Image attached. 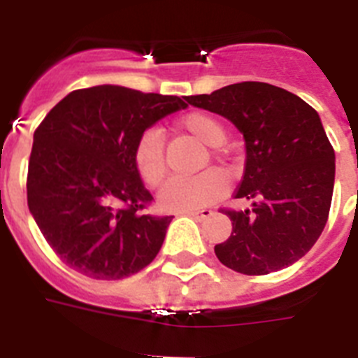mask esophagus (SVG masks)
<instances>
[{"instance_id": "obj_1", "label": "esophagus", "mask_w": 358, "mask_h": 358, "mask_svg": "<svg viewBox=\"0 0 358 358\" xmlns=\"http://www.w3.org/2000/svg\"><path fill=\"white\" fill-rule=\"evenodd\" d=\"M182 215H188V217L195 218V220H199V222H201V220H204V218L211 217V215H213V211H211V210H201V211H186V213H182Z\"/></svg>"}]
</instances>
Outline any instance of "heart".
<instances>
[{
    "label": "heart",
    "instance_id": "b5f03b06",
    "mask_svg": "<svg viewBox=\"0 0 358 358\" xmlns=\"http://www.w3.org/2000/svg\"><path fill=\"white\" fill-rule=\"evenodd\" d=\"M177 127L188 132L206 147H220L226 141V129L211 115L194 110L177 120ZM136 170L145 185H159L164 176V140L159 131L148 129L134 145ZM227 192V179L217 170H208L194 177H172L161 186L157 201L166 211H197L206 208Z\"/></svg>",
    "mask_w": 358,
    "mask_h": 358
}]
</instances>
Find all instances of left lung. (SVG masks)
I'll use <instances>...</instances> for the list:
<instances>
[{
    "mask_svg": "<svg viewBox=\"0 0 358 358\" xmlns=\"http://www.w3.org/2000/svg\"><path fill=\"white\" fill-rule=\"evenodd\" d=\"M186 100L229 120L245 141L235 199L251 202V210L226 211L233 233L215 245L218 260L248 276L296 264L321 236L334 195L335 152L317 110L265 82H240Z\"/></svg>",
    "mask_w": 358,
    "mask_h": 358,
    "instance_id": "1",
    "label": "left lung"
}]
</instances>
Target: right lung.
<instances>
[{"label": "right lung", "instance_id": "add662e5", "mask_svg": "<svg viewBox=\"0 0 358 358\" xmlns=\"http://www.w3.org/2000/svg\"><path fill=\"white\" fill-rule=\"evenodd\" d=\"M179 96L122 85L71 91L34 132L28 208L61 260L94 280H122L147 267L172 217H152V195L134 164V145L176 110Z\"/></svg>", "mask_w": 358, "mask_h": 358}]
</instances>
